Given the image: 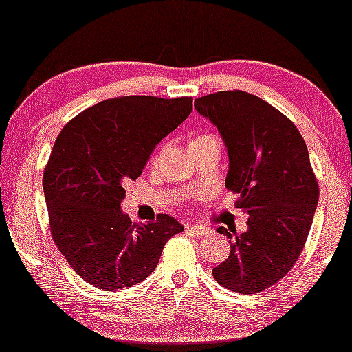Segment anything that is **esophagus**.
Listing matches in <instances>:
<instances>
[{"label": "esophagus", "mask_w": 352, "mask_h": 352, "mask_svg": "<svg viewBox=\"0 0 352 352\" xmlns=\"http://www.w3.org/2000/svg\"><path fill=\"white\" fill-rule=\"evenodd\" d=\"M188 232H192L195 236H204L210 232V228L204 227V225H187Z\"/></svg>", "instance_id": "esophagus-1"}]
</instances>
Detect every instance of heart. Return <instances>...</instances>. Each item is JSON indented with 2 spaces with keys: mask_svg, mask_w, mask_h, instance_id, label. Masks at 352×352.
Segmentation results:
<instances>
[{
  "mask_svg": "<svg viewBox=\"0 0 352 352\" xmlns=\"http://www.w3.org/2000/svg\"><path fill=\"white\" fill-rule=\"evenodd\" d=\"M205 137H210V135H201V137H199V139H205ZM199 139H195V140H199Z\"/></svg>",
  "mask_w": 352,
  "mask_h": 352,
  "instance_id": "heart-1",
  "label": "heart"
}]
</instances>
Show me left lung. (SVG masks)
Segmentation results:
<instances>
[{"label": "left lung", "mask_w": 352, "mask_h": 352, "mask_svg": "<svg viewBox=\"0 0 352 352\" xmlns=\"http://www.w3.org/2000/svg\"><path fill=\"white\" fill-rule=\"evenodd\" d=\"M199 114L220 132L228 152V190L248 213V230L232 238L213 278L236 293H258L285 276L300 258L319 199L316 177L300 131L263 99L221 91L195 99Z\"/></svg>", "instance_id": "1"}]
</instances>
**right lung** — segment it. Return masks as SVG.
Returning a JSON list of instances; mask_svg holds the SVG:
<instances>
[{"mask_svg":"<svg viewBox=\"0 0 352 352\" xmlns=\"http://www.w3.org/2000/svg\"><path fill=\"white\" fill-rule=\"evenodd\" d=\"M192 98L124 96L64 125L44 168L52 240L84 281L104 292L144 281L184 227L168 215L132 223L124 185L140 177L155 145L192 112Z\"/></svg>","mask_w":352,"mask_h":352,"instance_id":"add662e5","label":"right lung"}]
</instances>
